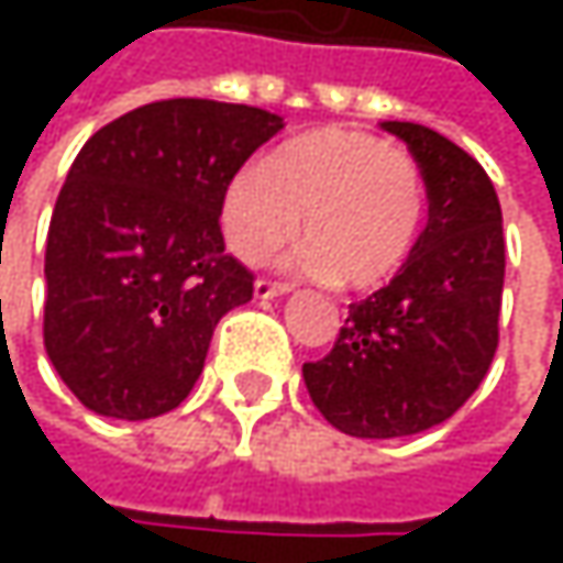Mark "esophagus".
Instances as JSON below:
<instances>
[{
  "label": "esophagus",
  "mask_w": 563,
  "mask_h": 563,
  "mask_svg": "<svg viewBox=\"0 0 563 563\" xmlns=\"http://www.w3.org/2000/svg\"><path fill=\"white\" fill-rule=\"evenodd\" d=\"M292 286L289 283H277V280H261L254 283V296H261V299H274V296H283V292H289Z\"/></svg>",
  "instance_id": "obj_1"
}]
</instances>
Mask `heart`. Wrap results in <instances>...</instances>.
Masks as SVG:
<instances>
[{
	"instance_id": "b5f03b06",
	"label": "heart",
	"mask_w": 563,
	"mask_h": 563,
	"mask_svg": "<svg viewBox=\"0 0 563 563\" xmlns=\"http://www.w3.org/2000/svg\"><path fill=\"white\" fill-rule=\"evenodd\" d=\"M423 201V175L407 153L365 130L322 126L231 175L221 231L241 257L261 261L296 234L302 211L309 241L299 264L316 277L375 289L410 257Z\"/></svg>"
}]
</instances>
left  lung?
<instances>
[{
    "label": "left lung",
    "instance_id": "obj_1",
    "mask_svg": "<svg viewBox=\"0 0 563 563\" xmlns=\"http://www.w3.org/2000/svg\"><path fill=\"white\" fill-rule=\"evenodd\" d=\"M420 166L430 214L388 286L349 306L332 352L302 365L319 413L349 437L391 440L453 417L499 345L503 208L486 169L420 123L385 120Z\"/></svg>",
    "mask_w": 563,
    "mask_h": 563
}]
</instances>
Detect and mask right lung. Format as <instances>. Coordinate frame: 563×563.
Returning a JSON list of instances; mask_svg holds the SVG:
<instances>
[{
  "instance_id": "add662e5",
  "label": "right lung",
  "mask_w": 563,
  "mask_h": 563,
  "mask_svg": "<svg viewBox=\"0 0 563 563\" xmlns=\"http://www.w3.org/2000/svg\"><path fill=\"white\" fill-rule=\"evenodd\" d=\"M280 130L261 107L175 97L84 143L48 228L45 352L87 410L150 420L195 388L214 325L254 296L221 195Z\"/></svg>"
}]
</instances>
